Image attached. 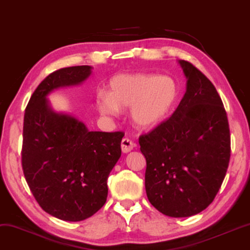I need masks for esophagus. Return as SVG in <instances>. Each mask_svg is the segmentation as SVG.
Masks as SVG:
<instances>
[{"instance_id": "34e87169", "label": "esophagus", "mask_w": 250, "mask_h": 250, "mask_svg": "<svg viewBox=\"0 0 250 250\" xmlns=\"http://www.w3.org/2000/svg\"><path fill=\"white\" fill-rule=\"evenodd\" d=\"M135 143L132 141L129 140V138H123L121 142V148H122V152L123 153H128L134 148Z\"/></svg>"}]
</instances>
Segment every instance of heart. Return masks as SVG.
I'll use <instances>...</instances> for the list:
<instances>
[{"label": "heart", "mask_w": 250, "mask_h": 250, "mask_svg": "<svg viewBox=\"0 0 250 250\" xmlns=\"http://www.w3.org/2000/svg\"><path fill=\"white\" fill-rule=\"evenodd\" d=\"M174 78L154 74H120L110 78L108 92L100 91L97 108L106 116L130 107V118L141 129H152L165 121L179 102Z\"/></svg>", "instance_id": "1"}]
</instances>
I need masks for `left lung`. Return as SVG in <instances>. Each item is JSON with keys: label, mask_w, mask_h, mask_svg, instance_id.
Wrapping results in <instances>:
<instances>
[{"label": "left lung", "mask_w": 250, "mask_h": 250, "mask_svg": "<svg viewBox=\"0 0 250 250\" xmlns=\"http://www.w3.org/2000/svg\"><path fill=\"white\" fill-rule=\"evenodd\" d=\"M179 63L187 78L185 96L168 120L140 137L148 201L174 218L212 203L230 156L229 121L216 87L191 63Z\"/></svg>", "instance_id": "left-lung-1"}]
</instances>
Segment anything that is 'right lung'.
I'll list each match as a JSON object with an SVG mask.
<instances>
[{
    "label": "right lung",
    "mask_w": 250,
    "mask_h": 250,
    "mask_svg": "<svg viewBox=\"0 0 250 250\" xmlns=\"http://www.w3.org/2000/svg\"><path fill=\"white\" fill-rule=\"evenodd\" d=\"M92 67L52 72L34 91L24 115L21 166L42 210L65 222H81L106 203L110 170L121 157L122 131H90L67 113L55 112L47 96L81 85Z\"/></svg>",
    "instance_id": "right-lung-1"
}]
</instances>
